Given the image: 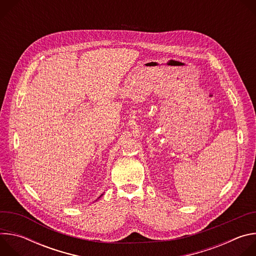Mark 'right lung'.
I'll return each mask as SVG.
<instances>
[{
	"label": "right lung",
	"mask_w": 256,
	"mask_h": 256,
	"mask_svg": "<svg viewBox=\"0 0 256 256\" xmlns=\"http://www.w3.org/2000/svg\"><path fill=\"white\" fill-rule=\"evenodd\" d=\"M101 196H102V194H101Z\"/></svg>",
	"instance_id": "right-lung-1"
}]
</instances>
